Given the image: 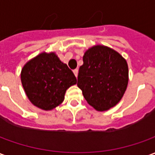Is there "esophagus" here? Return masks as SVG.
<instances>
[{
  "label": "esophagus",
  "instance_id": "1",
  "mask_svg": "<svg viewBox=\"0 0 155 155\" xmlns=\"http://www.w3.org/2000/svg\"><path fill=\"white\" fill-rule=\"evenodd\" d=\"M73 72H74V75H75V76L77 77V76H78V70H77V69H75V70H74V71H73Z\"/></svg>",
  "mask_w": 155,
  "mask_h": 155
}]
</instances>
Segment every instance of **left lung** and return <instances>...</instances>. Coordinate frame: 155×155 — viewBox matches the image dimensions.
I'll use <instances>...</instances> for the list:
<instances>
[{
    "instance_id": "8db88e82",
    "label": "left lung",
    "mask_w": 155,
    "mask_h": 155,
    "mask_svg": "<svg viewBox=\"0 0 155 155\" xmlns=\"http://www.w3.org/2000/svg\"><path fill=\"white\" fill-rule=\"evenodd\" d=\"M79 69L78 87L88 104L98 111L116 105L123 97L129 81L125 59L104 45H94L85 51Z\"/></svg>"
}]
</instances>
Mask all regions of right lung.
I'll use <instances>...</instances> for the list:
<instances>
[{"label": "right lung", "instance_id": "1", "mask_svg": "<svg viewBox=\"0 0 155 155\" xmlns=\"http://www.w3.org/2000/svg\"><path fill=\"white\" fill-rule=\"evenodd\" d=\"M21 80L30 101L44 110L60 105L66 90L77 82L72 71L54 52H43L29 61L22 68Z\"/></svg>", "mask_w": 155, "mask_h": 155}]
</instances>
